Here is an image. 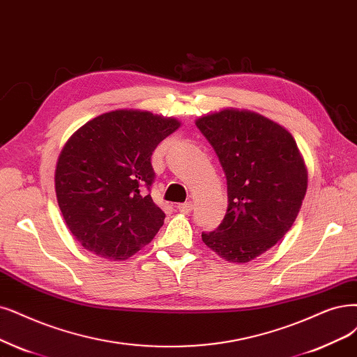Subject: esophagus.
Wrapping results in <instances>:
<instances>
[{
    "mask_svg": "<svg viewBox=\"0 0 357 357\" xmlns=\"http://www.w3.org/2000/svg\"><path fill=\"white\" fill-rule=\"evenodd\" d=\"M176 208L179 210L181 213H190L191 210H192V203H191V202H185V203L176 204Z\"/></svg>",
    "mask_w": 357,
    "mask_h": 357,
    "instance_id": "1",
    "label": "esophagus"
}]
</instances>
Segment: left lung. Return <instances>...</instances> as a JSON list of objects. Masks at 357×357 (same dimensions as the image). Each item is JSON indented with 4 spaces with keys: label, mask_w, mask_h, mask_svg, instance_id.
<instances>
[{
    "label": "left lung",
    "mask_w": 357,
    "mask_h": 357,
    "mask_svg": "<svg viewBox=\"0 0 357 357\" xmlns=\"http://www.w3.org/2000/svg\"><path fill=\"white\" fill-rule=\"evenodd\" d=\"M212 144L228 185V208L203 243L232 263L268 252L293 227L307 190V169L289 132L250 110L223 109L195 121Z\"/></svg>",
    "instance_id": "8db88e82"
}]
</instances>
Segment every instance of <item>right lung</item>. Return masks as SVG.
<instances>
[{
	"instance_id": "1",
	"label": "right lung",
	"mask_w": 357,
	"mask_h": 357,
	"mask_svg": "<svg viewBox=\"0 0 357 357\" xmlns=\"http://www.w3.org/2000/svg\"><path fill=\"white\" fill-rule=\"evenodd\" d=\"M179 126L175 117L113 110L91 119L64 144L56 166L57 202L88 252L126 260L162 228L165 213L149 192L151 154Z\"/></svg>"
}]
</instances>
